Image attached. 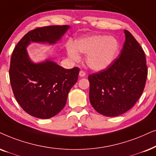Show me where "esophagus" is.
<instances>
[{"instance_id": "1", "label": "esophagus", "mask_w": 156, "mask_h": 156, "mask_svg": "<svg viewBox=\"0 0 156 156\" xmlns=\"http://www.w3.org/2000/svg\"><path fill=\"white\" fill-rule=\"evenodd\" d=\"M85 72H84V71H82V70H81L80 72V76H81V77H84V76H85Z\"/></svg>"}]
</instances>
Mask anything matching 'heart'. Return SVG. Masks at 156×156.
<instances>
[{
    "label": "heart",
    "mask_w": 156,
    "mask_h": 156,
    "mask_svg": "<svg viewBox=\"0 0 156 156\" xmlns=\"http://www.w3.org/2000/svg\"><path fill=\"white\" fill-rule=\"evenodd\" d=\"M120 42L107 35L86 36L76 40L74 44H66V52L72 60H80V53L87 54L86 63L91 69L100 72L112 64L120 53Z\"/></svg>",
    "instance_id": "obj_1"
}]
</instances>
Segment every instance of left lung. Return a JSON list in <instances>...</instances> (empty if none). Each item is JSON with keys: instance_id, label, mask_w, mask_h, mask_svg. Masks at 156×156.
Here are the masks:
<instances>
[{"instance_id": "8db88e82", "label": "left lung", "mask_w": 156, "mask_h": 156, "mask_svg": "<svg viewBox=\"0 0 156 156\" xmlns=\"http://www.w3.org/2000/svg\"><path fill=\"white\" fill-rule=\"evenodd\" d=\"M125 41L119 57L106 69L88 76L93 108L116 117L134 106L144 90L147 75L145 55L136 39L124 30Z\"/></svg>"}]
</instances>
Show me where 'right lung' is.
Listing matches in <instances>:
<instances>
[{
  "label": "right lung",
  "mask_w": 156,
  "mask_h": 156,
  "mask_svg": "<svg viewBox=\"0 0 156 156\" xmlns=\"http://www.w3.org/2000/svg\"><path fill=\"white\" fill-rule=\"evenodd\" d=\"M70 26H50L28 32L20 40L11 56L9 76L14 96L31 116L48 119L65 106L68 94L77 82L80 69H64L46 58L35 63L27 47L31 43L54 45L61 40Z\"/></svg>",
  "instance_id": "right-lung-1"
}]
</instances>
